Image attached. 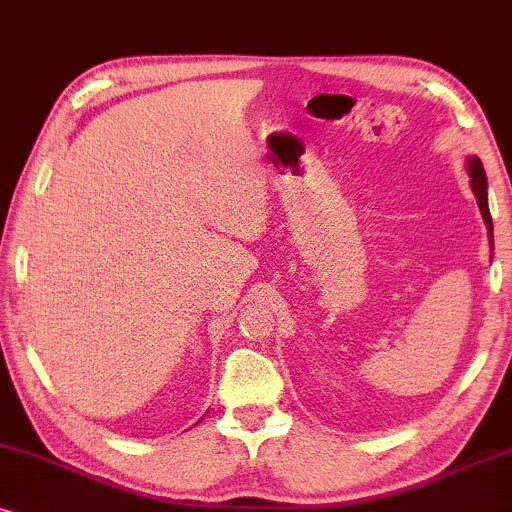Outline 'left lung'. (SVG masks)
Listing matches in <instances>:
<instances>
[{
	"mask_svg": "<svg viewBox=\"0 0 512 512\" xmlns=\"http://www.w3.org/2000/svg\"><path fill=\"white\" fill-rule=\"evenodd\" d=\"M468 173H470V189H473L475 199H478L480 213L485 217V224L489 229V243H494L492 234V215H489V203H487V175L482 170V163L478 156H470L468 159Z\"/></svg>",
	"mask_w": 512,
	"mask_h": 512,
	"instance_id": "1",
	"label": "left lung"
}]
</instances>
